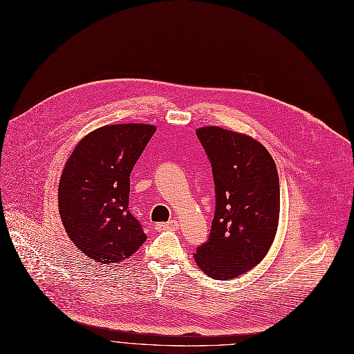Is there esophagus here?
Wrapping results in <instances>:
<instances>
[{
	"mask_svg": "<svg viewBox=\"0 0 354 354\" xmlns=\"http://www.w3.org/2000/svg\"><path fill=\"white\" fill-rule=\"evenodd\" d=\"M178 226H180L178 221H176V218H173V221L167 222V223H158V225H156V229H157V230H176V229H178Z\"/></svg>",
	"mask_w": 354,
	"mask_h": 354,
	"instance_id": "obj_1",
	"label": "esophagus"
}]
</instances>
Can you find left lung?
Here are the masks:
<instances>
[{"label":"left lung","instance_id":"left-lung-1","mask_svg":"<svg viewBox=\"0 0 354 354\" xmlns=\"http://www.w3.org/2000/svg\"><path fill=\"white\" fill-rule=\"evenodd\" d=\"M212 164L216 210L197 266L214 279L236 278L257 266L271 248L279 221V177L268 149L221 127L196 129Z\"/></svg>","mask_w":354,"mask_h":354}]
</instances>
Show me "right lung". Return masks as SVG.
<instances>
[{
    "label": "right lung",
    "instance_id": "add662e5",
    "mask_svg": "<svg viewBox=\"0 0 354 354\" xmlns=\"http://www.w3.org/2000/svg\"><path fill=\"white\" fill-rule=\"evenodd\" d=\"M154 125H105L82 138L59 183V213L75 246L91 259L113 265L147 241L128 209L129 176Z\"/></svg>",
    "mask_w": 354,
    "mask_h": 354
}]
</instances>
